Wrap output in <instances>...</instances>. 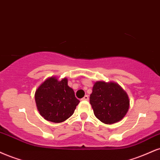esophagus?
Instances as JSON below:
<instances>
[{"mask_svg":"<svg viewBox=\"0 0 160 160\" xmlns=\"http://www.w3.org/2000/svg\"><path fill=\"white\" fill-rule=\"evenodd\" d=\"M81 100H82V101H88V95H85L83 98H82Z\"/></svg>","mask_w":160,"mask_h":160,"instance_id":"1","label":"esophagus"}]
</instances>
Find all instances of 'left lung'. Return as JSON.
Listing matches in <instances>:
<instances>
[{
    "label": "left lung",
    "instance_id": "left-lung-1",
    "mask_svg": "<svg viewBox=\"0 0 160 160\" xmlns=\"http://www.w3.org/2000/svg\"><path fill=\"white\" fill-rule=\"evenodd\" d=\"M89 101L96 118L108 124L122 120L130 106L127 93L115 82H95Z\"/></svg>",
    "mask_w": 160,
    "mask_h": 160
}]
</instances>
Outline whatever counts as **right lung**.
<instances>
[{
	"mask_svg": "<svg viewBox=\"0 0 160 160\" xmlns=\"http://www.w3.org/2000/svg\"><path fill=\"white\" fill-rule=\"evenodd\" d=\"M40 115L49 122L60 123L72 116L80 103L66 78L59 81L55 78L46 80L35 94Z\"/></svg>",
	"mask_w": 160,
	"mask_h": 160,
	"instance_id": "obj_1",
	"label": "right lung"
}]
</instances>
